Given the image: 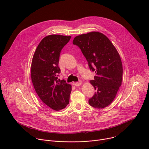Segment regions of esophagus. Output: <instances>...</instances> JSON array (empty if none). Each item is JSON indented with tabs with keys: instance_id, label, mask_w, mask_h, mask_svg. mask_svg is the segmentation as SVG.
Listing matches in <instances>:
<instances>
[{
	"instance_id": "esophagus-1",
	"label": "esophagus",
	"mask_w": 149,
	"mask_h": 149,
	"mask_svg": "<svg viewBox=\"0 0 149 149\" xmlns=\"http://www.w3.org/2000/svg\"><path fill=\"white\" fill-rule=\"evenodd\" d=\"M81 84H82V81H78V82H75V83H74V84L75 86H77V87L81 86Z\"/></svg>"
}]
</instances>
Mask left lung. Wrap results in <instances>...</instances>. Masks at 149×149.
I'll use <instances>...</instances> for the list:
<instances>
[{
	"mask_svg": "<svg viewBox=\"0 0 149 149\" xmlns=\"http://www.w3.org/2000/svg\"><path fill=\"white\" fill-rule=\"evenodd\" d=\"M77 45L88 62L91 71H95L94 80L90 81L95 89L88 103L96 108H103L114 100L122 84L123 67L116 48L105 35L92 32L74 38Z\"/></svg>",
	"mask_w": 149,
	"mask_h": 149,
	"instance_id": "1",
	"label": "left lung"
}]
</instances>
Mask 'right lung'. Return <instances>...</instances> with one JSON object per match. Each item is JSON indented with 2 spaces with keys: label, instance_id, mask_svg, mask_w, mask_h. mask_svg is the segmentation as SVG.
Returning <instances> with one entry per match:
<instances>
[{
  "label": "right lung",
  "instance_id": "add662e5",
  "mask_svg": "<svg viewBox=\"0 0 149 149\" xmlns=\"http://www.w3.org/2000/svg\"><path fill=\"white\" fill-rule=\"evenodd\" d=\"M71 36L51 35L38 45L31 65V78L41 100L56 111L65 108L69 101L71 86L58 80L61 69L58 64L61 52Z\"/></svg>",
  "mask_w": 149,
  "mask_h": 149
}]
</instances>
